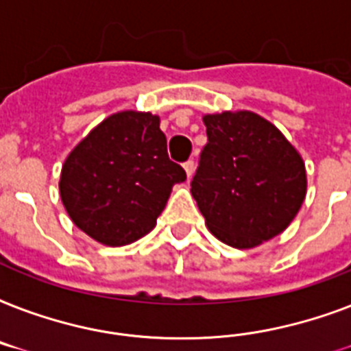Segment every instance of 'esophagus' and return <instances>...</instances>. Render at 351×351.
Wrapping results in <instances>:
<instances>
[{"mask_svg": "<svg viewBox=\"0 0 351 351\" xmlns=\"http://www.w3.org/2000/svg\"><path fill=\"white\" fill-rule=\"evenodd\" d=\"M184 169H186L187 176L191 178L193 173H195V162H193V158H191V160H187V162H184Z\"/></svg>", "mask_w": 351, "mask_h": 351, "instance_id": "obj_1", "label": "esophagus"}]
</instances>
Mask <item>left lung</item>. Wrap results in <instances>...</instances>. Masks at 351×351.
<instances>
[{"label":"left lung","instance_id":"left-lung-1","mask_svg":"<svg viewBox=\"0 0 351 351\" xmlns=\"http://www.w3.org/2000/svg\"><path fill=\"white\" fill-rule=\"evenodd\" d=\"M191 195L209 231L233 247H253L282 233L306 197L300 154L277 127L255 112L204 117Z\"/></svg>","mask_w":351,"mask_h":351}]
</instances>
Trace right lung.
<instances>
[{
    "mask_svg": "<svg viewBox=\"0 0 351 351\" xmlns=\"http://www.w3.org/2000/svg\"><path fill=\"white\" fill-rule=\"evenodd\" d=\"M186 180L169 160L160 118L123 111L104 120L67 156L60 195L80 230L106 245H125L147 234L171 189Z\"/></svg>",
    "mask_w": 351,
    "mask_h": 351,
    "instance_id": "add662e5",
    "label": "right lung"
}]
</instances>
